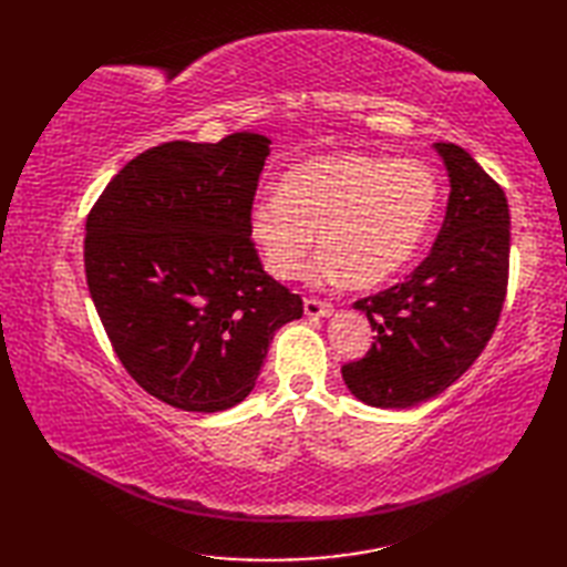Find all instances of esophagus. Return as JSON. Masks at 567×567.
Instances as JSON below:
<instances>
[{"instance_id": "esophagus-1", "label": "esophagus", "mask_w": 567, "mask_h": 567, "mask_svg": "<svg viewBox=\"0 0 567 567\" xmlns=\"http://www.w3.org/2000/svg\"><path fill=\"white\" fill-rule=\"evenodd\" d=\"M305 315L307 317H331L333 315V305L309 297V299H305Z\"/></svg>"}]
</instances>
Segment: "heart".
I'll list each match as a JSON object with an SVG mask.
<instances>
[{"instance_id":"obj_1","label":"heart","mask_w":567,"mask_h":567,"mask_svg":"<svg viewBox=\"0 0 567 567\" xmlns=\"http://www.w3.org/2000/svg\"><path fill=\"white\" fill-rule=\"evenodd\" d=\"M441 202L431 165L368 153H331L297 163L277 195L252 202L248 236L275 280L302 272L315 246L319 280L368 290L402 272L419 252Z\"/></svg>"}]
</instances>
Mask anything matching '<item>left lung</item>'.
<instances>
[{
	"mask_svg": "<svg viewBox=\"0 0 567 567\" xmlns=\"http://www.w3.org/2000/svg\"><path fill=\"white\" fill-rule=\"evenodd\" d=\"M451 179L445 219L426 260L384 292L353 305L375 343L341 368L360 402L406 409L463 375L495 333L509 280L504 189L455 143H433Z\"/></svg>",
	"mask_w": 567,
	"mask_h": 567,
	"instance_id": "1",
	"label": "left lung"
}]
</instances>
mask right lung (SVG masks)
Returning a JSON list of instances; mask_svg holds the SVG:
<instances>
[{"label":"right lung","mask_w":567,"mask_h":567,"mask_svg":"<svg viewBox=\"0 0 567 567\" xmlns=\"http://www.w3.org/2000/svg\"><path fill=\"white\" fill-rule=\"evenodd\" d=\"M270 138L171 141L126 163L87 216L84 272L114 353L148 394L224 412L256 388L302 299L262 270L248 212Z\"/></svg>","instance_id":"right-lung-1"}]
</instances>
